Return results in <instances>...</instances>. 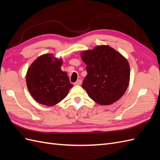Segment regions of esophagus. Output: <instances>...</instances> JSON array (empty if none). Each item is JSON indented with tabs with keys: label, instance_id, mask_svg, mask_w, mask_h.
Here are the masks:
<instances>
[{
	"label": "esophagus",
	"instance_id": "34e87169",
	"mask_svg": "<svg viewBox=\"0 0 160 160\" xmlns=\"http://www.w3.org/2000/svg\"><path fill=\"white\" fill-rule=\"evenodd\" d=\"M81 83H82V81L81 79H79V80H77L75 82V83H74V85H81Z\"/></svg>",
	"mask_w": 160,
	"mask_h": 160
}]
</instances>
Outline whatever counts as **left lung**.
I'll use <instances>...</instances> for the list:
<instances>
[{"label": "left lung", "instance_id": "obj_1", "mask_svg": "<svg viewBox=\"0 0 160 160\" xmlns=\"http://www.w3.org/2000/svg\"><path fill=\"white\" fill-rule=\"evenodd\" d=\"M88 75L82 88L97 103L108 105L119 100L126 91L130 78L128 60L109 45H98L82 51Z\"/></svg>", "mask_w": 160, "mask_h": 160}]
</instances>
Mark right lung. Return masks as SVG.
I'll return each instance as SVG.
<instances>
[{"label":"right lung","instance_id":"right-lung-1","mask_svg":"<svg viewBox=\"0 0 160 160\" xmlns=\"http://www.w3.org/2000/svg\"><path fill=\"white\" fill-rule=\"evenodd\" d=\"M62 59L51 53L37 57L28 69L26 83L32 98L38 103L53 106L68 94L72 85L61 67Z\"/></svg>","mask_w":160,"mask_h":160}]
</instances>
